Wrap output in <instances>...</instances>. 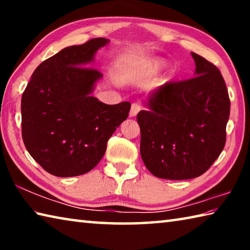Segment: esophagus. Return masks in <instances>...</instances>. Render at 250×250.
<instances>
[{
  "instance_id": "1",
  "label": "esophagus",
  "mask_w": 250,
  "mask_h": 250,
  "mask_svg": "<svg viewBox=\"0 0 250 250\" xmlns=\"http://www.w3.org/2000/svg\"><path fill=\"white\" fill-rule=\"evenodd\" d=\"M140 110H141L140 104H138V103L132 104V105H131V109H130V117H135Z\"/></svg>"
}]
</instances>
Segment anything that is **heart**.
<instances>
[{"label": "heart", "mask_w": 250, "mask_h": 250, "mask_svg": "<svg viewBox=\"0 0 250 250\" xmlns=\"http://www.w3.org/2000/svg\"><path fill=\"white\" fill-rule=\"evenodd\" d=\"M150 67H151V69H153V70H159L161 68H163L164 62H163V61H160V59H154V61H152L150 62Z\"/></svg>", "instance_id": "heart-1"}]
</instances>
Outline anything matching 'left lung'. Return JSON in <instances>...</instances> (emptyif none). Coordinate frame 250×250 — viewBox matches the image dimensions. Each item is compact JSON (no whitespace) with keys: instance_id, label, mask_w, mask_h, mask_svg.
Returning a JSON list of instances; mask_svg holds the SVG:
<instances>
[{"instance_id":"8db88e82","label":"left lung","mask_w":250,"mask_h":250,"mask_svg":"<svg viewBox=\"0 0 250 250\" xmlns=\"http://www.w3.org/2000/svg\"><path fill=\"white\" fill-rule=\"evenodd\" d=\"M191 54L195 77L159 87L137 116L141 158L160 179L200 176L225 146L230 111L225 80L214 64Z\"/></svg>"}]
</instances>
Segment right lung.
<instances>
[{
	"mask_svg": "<svg viewBox=\"0 0 250 250\" xmlns=\"http://www.w3.org/2000/svg\"><path fill=\"white\" fill-rule=\"evenodd\" d=\"M108 40L62 49L32 75L22 96V138L46 172L69 177L91 171L107 142L129 116L131 104H105L90 94L100 71L87 65Z\"/></svg>",
	"mask_w": 250,
	"mask_h": 250,
	"instance_id": "obj_1",
	"label": "right lung"
}]
</instances>
